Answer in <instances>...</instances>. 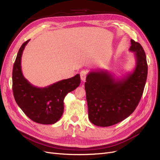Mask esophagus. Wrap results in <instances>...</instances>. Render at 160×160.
I'll list each match as a JSON object with an SVG mask.
<instances>
[{
  "label": "esophagus",
  "mask_w": 160,
  "mask_h": 160,
  "mask_svg": "<svg viewBox=\"0 0 160 160\" xmlns=\"http://www.w3.org/2000/svg\"><path fill=\"white\" fill-rule=\"evenodd\" d=\"M87 75H88V71L83 70V71H81L80 72V76H81V79L83 81H85L86 80V77Z\"/></svg>",
  "instance_id": "esophagus-1"
}]
</instances>
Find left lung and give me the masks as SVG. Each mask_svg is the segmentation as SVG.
<instances>
[{"label": "left lung", "mask_w": 160, "mask_h": 160, "mask_svg": "<svg viewBox=\"0 0 160 160\" xmlns=\"http://www.w3.org/2000/svg\"><path fill=\"white\" fill-rule=\"evenodd\" d=\"M129 50L135 59L132 72L120 78L107 70L93 71L87 75L85 88L89 119L97 126H111L126 119L142 98L148 75L146 53L133 39Z\"/></svg>", "instance_id": "8db88e82"}]
</instances>
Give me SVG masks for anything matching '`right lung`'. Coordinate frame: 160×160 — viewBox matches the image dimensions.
Here are the masks:
<instances>
[{
  "instance_id": "right-lung-1",
  "label": "right lung",
  "mask_w": 160,
  "mask_h": 160,
  "mask_svg": "<svg viewBox=\"0 0 160 160\" xmlns=\"http://www.w3.org/2000/svg\"><path fill=\"white\" fill-rule=\"evenodd\" d=\"M18 50L12 69V91L14 99L28 118L40 124H54L64 111L63 101L67 94L75 90L81 83L79 74L47 86L37 88L25 78L21 69V57L25 46Z\"/></svg>"
}]
</instances>
